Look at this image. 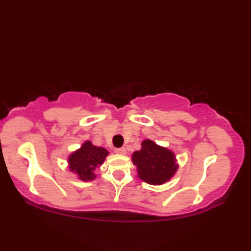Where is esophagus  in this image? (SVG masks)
Here are the masks:
<instances>
[{
    "label": "esophagus",
    "instance_id": "esophagus-1",
    "mask_svg": "<svg viewBox=\"0 0 251 251\" xmlns=\"http://www.w3.org/2000/svg\"><path fill=\"white\" fill-rule=\"evenodd\" d=\"M115 152L116 154H120V155H125L126 154V150L124 147H122V148H116L115 150Z\"/></svg>",
    "mask_w": 251,
    "mask_h": 251
}]
</instances>
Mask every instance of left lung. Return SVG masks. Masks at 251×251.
<instances>
[{
  "label": "left lung",
  "mask_w": 251,
  "mask_h": 251,
  "mask_svg": "<svg viewBox=\"0 0 251 251\" xmlns=\"http://www.w3.org/2000/svg\"><path fill=\"white\" fill-rule=\"evenodd\" d=\"M131 161L139 179L154 186L171 180L179 167L175 152L151 139L142 142L141 150L131 154Z\"/></svg>",
  "instance_id": "8db88e82"
}]
</instances>
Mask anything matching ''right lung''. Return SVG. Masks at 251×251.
Listing matches in <instances>:
<instances>
[{
	"mask_svg": "<svg viewBox=\"0 0 251 251\" xmlns=\"http://www.w3.org/2000/svg\"><path fill=\"white\" fill-rule=\"evenodd\" d=\"M108 151L104 147L93 145L91 141L82 144L78 150L72 151L67 157L69 169L82 181H91L96 178V168L104 164L108 156Z\"/></svg>",
	"mask_w": 251,
	"mask_h": 251,
	"instance_id": "obj_1",
	"label": "right lung"
}]
</instances>
